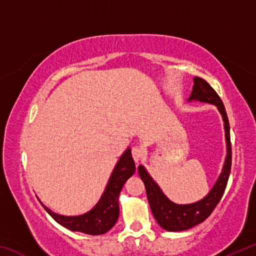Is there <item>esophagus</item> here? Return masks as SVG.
I'll return each instance as SVG.
<instances>
[{
	"mask_svg": "<svg viewBox=\"0 0 256 256\" xmlns=\"http://www.w3.org/2000/svg\"><path fill=\"white\" fill-rule=\"evenodd\" d=\"M132 157L134 162L138 164L142 158H144V150L138 148V146H134L132 149Z\"/></svg>",
	"mask_w": 256,
	"mask_h": 256,
	"instance_id": "1",
	"label": "esophagus"
}]
</instances>
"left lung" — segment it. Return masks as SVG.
<instances>
[{
	"label": "left lung",
	"instance_id": "left-lung-1",
	"mask_svg": "<svg viewBox=\"0 0 256 256\" xmlns=\"http://www.w3.org/2000/svg\"><path fill=\"white\" fill-rule=\"evenodd\" d=\"M198 100L201 102L214 104L218 107L220 114L222 115L224 123V131H226L227 142V156L224 160V168L219 178L206 198L196 203L190 204H176L172 202L162 192L157 183L151 178L148 172L144 166H138V175L144 180L146 198H148L150 209L152 211L154 219L157 220L159 226L168 232H182L190 229L196 224H201L211 214L214 208L222 200L224 190H226L227 182L230 174L232 168V144H230V131H229V122L224 102L214 89L201 78H194V86L192 94L188 98V102Z\"/></svg>",
	"mask_w": 256,
	"mask_h": 256
}]
</instances>
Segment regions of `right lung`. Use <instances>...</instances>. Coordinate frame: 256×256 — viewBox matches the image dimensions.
Wrapping results in <instances>:
<instances>
[{
  "label": "right lung",
  "instance_id": "1",
  "mask_svg": "<svg viewBox=\"0 0 256 256\" xmlns=\"http://www.w3.org/2000/svg\"><path fill=\"white\" fill-rule=\"evenodd\" d=\"M136 172V164L130 148L120 156L118 162L112 170L105 192L94 209L84 214L76 216H60L52 212L48 208L44 209L60 226L72 232H80L88 235H102L107 232L118 222L120 216L118 196L123 186Z\"/></svg>",
  "mask_w": 256,
  "mask_h": 256
}]
</instances>
